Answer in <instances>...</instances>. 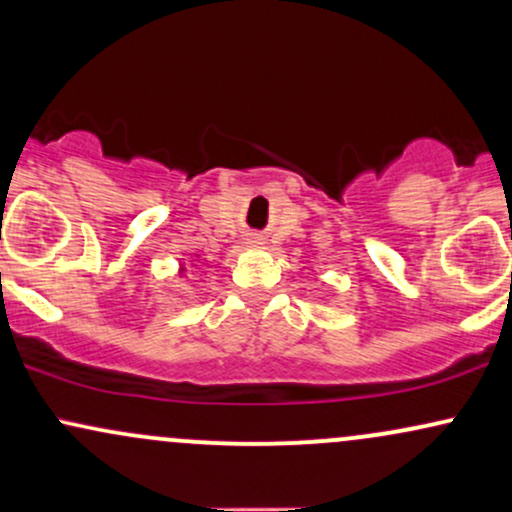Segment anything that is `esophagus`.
Returning a JSON list of instances; mask_svg holds the SVG:
<instances>
[{
    "instance_id": "1",
    "label": "esophagus",
    "mask_w": 512,
    "mask_h": 512,
    "mask_svg": "<svg viewBox=\"0 0 512 512\" xmlns=\"http://www.w3.org/2000/svg\"><path fill=\"white\" fill-rule=\"evenodd\" d=\"M257 243H260V240H257V238H250V245H257Z\"/></svg>"
}]
</instances>
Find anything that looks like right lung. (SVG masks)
<instances>
[{
    "mask_svg": "<svg viewBox=\"0 0 512 512\" xmlns=\"http://www.w3.org/2000/svg\"><path fill=\"white\" fill-rule=\"evenodd\" d=\"M195 257H199V255H195ZM185 272H187L185 262H182V260H180V264H178V276H185Z\"/></svg>",
    "mask_w": 512,
    "mask_h": 512,
    "instance_id": "add662e5",
    "label": "right lung"
}]
</instances>
